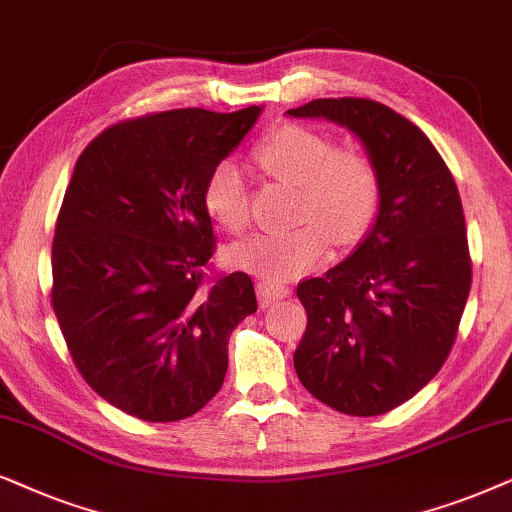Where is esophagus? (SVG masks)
Instances as JSON below:
<instances>
[{
  "label": "esophagus",
  "instance_id": "esophagus-1",
  "mask_svg": "<svg viewBox=\"0 0 512 512\" xmlns=\"http://www.w3.org/2000/svg\"><path fill=\"white\" fill-rule=\"evenodd\" d=\"M290 295V288L281 281H271V278H262L257 283V297H260L262 306H269L278 302V299H285Z\"/></svg>",
  "mask_w": 512,
  "mask_h": 512
}]
</instances>
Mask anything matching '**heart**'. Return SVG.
Instances as JSON below:
<instances>
[{
	"instance_id": "heart-1",
	"label": "heart",
	"mask_w": 512,
	"mask_h": 512,
	"mask_svg": "<svg viewBox=\"0 0 512 512\" xmlns=\"http://www.w3.org/2000/svg\"><path fill=\"white\" fill-rule=\"evenodd\" d=\"M262 170L297 185L295 220L285 234H260L231 252L238 267L269 278L304 274L330 255L332 241L353 248L370 234L381 208V177L370 156L337 147L330 133L302 121H281L257 142ZM203 208L231 234L250 224V189L238 166L220 161L203 180Z\"/></svg>"
}]
</instances>
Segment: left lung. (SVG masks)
<instances>
[{"label": "left lung", "instance_id": "obj_1", "mask_svg": "<svg viewBox=\"0 0 512 512\" xmlns=\"http://www.w3.org/2000/svg\"><path fill=\"white\" fill-rule=\"evenodd\" d=\"M288 114L351 128L379 170L370 234L297 285L309 320L295 349L297 377L320 403L377 417L417 395L459 335L473 278L459 189L424 131L377 100L318 98Z\"/></svg>", "mask_w": 512, "mask_h": 512}]
</instances>
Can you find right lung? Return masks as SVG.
Segmentation results:
<instances>
[{
  "mask_svg": "<svg viewBox=\"0 0 512 512\" xmlns=\"http://www.w3.org/2000/svg\"><path fill=\"white\" fill-rule=\"evenodd\" d=\"M260 117L201 107L107 126L56 220L51 306L81 377L152 424L192 417L227 374L231 330L257 311L245 271H213L206 175Z\"/></svg>",
  "mask_w": 512,
  "mask_h": 512,
  "instance_id": "right-lung-1",
  "label": "right lung"
}]
</instances>
